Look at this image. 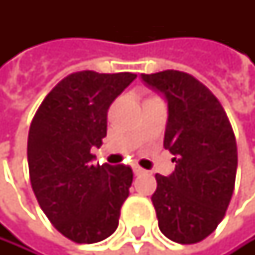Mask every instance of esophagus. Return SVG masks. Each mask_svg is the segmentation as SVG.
<instances>
[{"label": "esophagus", "instance_id": "1", "mask_svg": "<svg viewBox=\"0 0 255 255\" xmlns=\"http://www.w3.org/2000/svg\"><path fill=\"white\" fill-rule=\"evenodd\" d=\"M133 173H134L136 176H140V174H143V173H145V170H143V168H140V166H137V165H134V166H133Z\"/></svg>", "mask_w": 255, "mask_h": 255}]
</instances>
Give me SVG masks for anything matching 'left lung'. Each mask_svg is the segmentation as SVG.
Segmentation results:
<instances>
[{"label": "left lung", "mask_w": 255, "mask_h": 255, "mask_svg": "<svg viewBox=\"0 0 255 255\" xmlns=\"http://www.w3.org/2000/svg\"><path fill=\"white\" fill-rule=\"evenodd\" d=\"M142 79L168 101L163 146L176 162L168 177L156 174L151 202L159 230L176 243H197L217 228L234 191L233 127L219 99L193 75L165 70Z\"/></svg>", "instance_id": "8db88e82"}]
</instances>
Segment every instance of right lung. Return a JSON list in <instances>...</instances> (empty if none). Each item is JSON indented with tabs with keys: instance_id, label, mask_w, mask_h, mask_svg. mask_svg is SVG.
<instances>
[{
	"instance_id": "add662e5",
	"label": "right lung",
	"mask_w": 255,
	"mask_h": 255,
	"mask_svg": "<svg viewBox=\"0 0 255 255\" xmlns=\"http://www.w3.org/2000/svg\"><path fill=\"white\" fill-rule=\"evenodd\" d=\"M134 73L76 72L59 81L36 110L27 140L28 174L53 227L76 243L112 236L130 194V166L93 165L107 136V112Z\"/></svg>"
}]
</instances>
